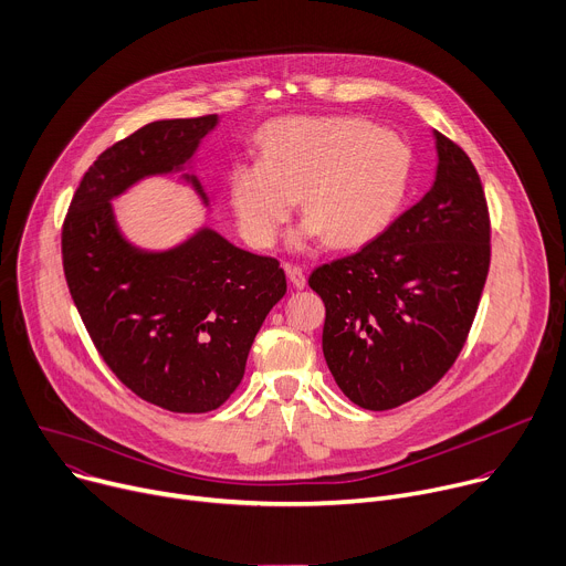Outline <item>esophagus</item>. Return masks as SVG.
<instances>
[{
  "mask_svg": "<svg viewBox=\"0 0 566 566\" xmlns=\"http://www.w3.org/2000/svg\"><path fill=\"white\" fill-rule=\"evenodd\" d=\"M284 271H286V275H289V280H291V284H293L295 289H304V286H306V275H304V271H302L300 266H295V264H284Z\"/></svg>",
  "mask_w": 566,
  "mask_h": 566,
  "instance_id": "esophagus-1",
  "label": "esophagus"
}]
</instances>
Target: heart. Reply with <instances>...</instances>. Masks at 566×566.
Listing matches in <instances>:
<instances>
[{
	"mask_svg": "<svg viewBox=\"0 0 566 566\" xmlns=\"http://www.w3.org/2000/svg\"><path fill=\"white\" fill-rule=\"evenodd\" d=\"M260 163H237L228 198L241 234L271 248L295 198L304 221L293 248L327 237L334 248L375 239L401 205L410 153L392 135L356 117H286L260 133Z\"/></svg>",
	"mask_w": 566,
	"mask_h": 566,
	"instance_id": "obj_1",
	"label": "heart"
}]
</instances>
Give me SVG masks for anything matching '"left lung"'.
<instances>
[{"instance_id": "obj_1", "label": "left lung", "mask_w": 566, "mask_h": 566, "mask_svg": "<svg viewBox=\"0 0 566 566\" xmlns=\"http://www.w3.org/2000/svg\"><path fill=\"white\" fill-rule=\"evenodd\" d=\"M431 189L375 241L318 266L323 354L356 406L388 410L433 388L453 366L490 269L481 178L458 144L433 130Z\"/></svg>"}]
</instances>
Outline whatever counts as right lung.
Returning <instances> with one entry per match:
<instances>
[{
  "label": "right lung",
  "mask_w": 566,
  "mask_h": 566,
  "mask_svg": "<svg viewBox=\"0 0 566 566\" xmlns=\"http://www.w3.org/2000/svg\"><path fill=\"white\" fill-rule=\"evenodd\" d=\"M219 115L150 122L85 171L63 223V269L85 329L117 379L174 413H208L241 384L252 340L286 293L273 256L202 226L169 250L130 243L113 198L150 176L180 174Z\"/></svg>",
  "instance_id": "right-lung-1"
}]
</instances>
